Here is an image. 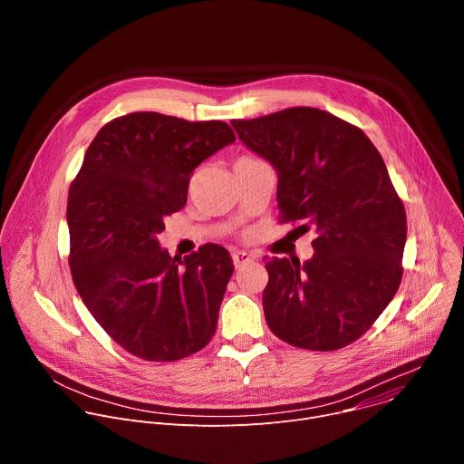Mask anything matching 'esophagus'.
Returning a JSON list of instances; mask_svg holds the SVG:
<instances>
[{"mask_svg":"<svg viewBox=\"0 0 464 464\" xmlns=\"http://www.w3.org/2000/svg\"><path fill=\"white\" fill-rule=\"evenodd\" d=\"M233 262H235V268H242L246 266L247 262L253 260V255H249L247 251H233Z\"/></svg>","mask_w":464,"mask_h":464,"instance_id":"esophagus-1","label":"esophagus"}]
</instances>
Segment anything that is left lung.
I'll return each mask as SVG.
<instances>
[{"instance_id":"8db88e82","label":"left lung","mask_w":464,"mask_h":464,"mask_svg":"<svg viewBox=\"0 0 464 464\" xmlns=\"http://www.w3.org/2000/svg\"><path fill=\"white\" fill-rule=\"evenodd\" d=\"M231 124L277 170L279 222L317 233L310 260L266 262L270 330L299 349L347 347L385 310L404 272L406 211L380 152L358 126L308 106Z\"/></svg>"}]
</instances>
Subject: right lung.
Segmentation results:
<instances>
[{
    "label": "right lung",
    "instance_id": "1",
    "mask_svg": "<svg viewBox=\"0 0 464 464\" xmlns=\"http://www.w3.org/2000/svg\"><path fill=\"white\" fill-rule=\"evenodd\" d=\"M237 138L224 121L136 111L106 122L70 187V268L95 321L124 351L176 362L215 336L233 276L226 247L183 262L160 247L163 218L183 209L194 169Z\"/></svg>",
    "mask_w": 464,
    "mask_h": 464
}]
</instances>
